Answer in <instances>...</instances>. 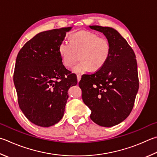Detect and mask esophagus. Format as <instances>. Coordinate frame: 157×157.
I'll use <instances>...</instances> for the list:
<instances>
[{
  "label": "esophagus",
  "mask_w": 157,
  "mask_h": 157,
  "mask_svg": "<svg viewBox=\"0 0 157 157\" xmlns=\"http://www.w3.org/2000/svg\"><path fill=\"white\" fill-rule=\"evenodd\" d=\"M77 78H78V82H79L81 79V75H77Z\"/></svg>",
  "instance_id": "34e87169"
}]
</instances>
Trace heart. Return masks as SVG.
Returning a JSON list of instances; mask_svg holds the SVG:
<instances>
[{
    "mask_svg": "<svg viewBox=\"0 0 157 157\" xmlns=\"http://www.w3.org/2000/svg\"><path fill=\"white\" fill-rule=\"evenodd\" d=\"M70 42L62 41L58 51L65 67H73L79 59L81 62L73 68L76 73H83L89 70L98 71L109 58L110 44L108 38L99 36L93 31L82 30L73 34Z\"/></svg>",
    "mask_w": 157,
    "mask_h": 157,
    "instance_id": "1",
    "label": "heart"
}]
</instances>
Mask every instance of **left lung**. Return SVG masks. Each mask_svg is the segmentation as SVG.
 I'll list each match as a JSON object with an SVG mask.
<instances>
[{
	"instance_id": "8db88e82",
	"label": "left lung",
	"mask_w": 157,
	"mask_h": 157,
	"mask_svg": "<svg viewBox=\"0 0 157 157\" xmlns=\"http://www.w3.org/2000/svg\"><path fill=\"white\" fill-rule=\"evenodd\" d=\"M90 28L104 34L110 53L101 69L82 77L79 86L84 103L91 110V120L111 127L125 120L133 108L139 86L136 56L115 29L95 25Z\"/></svg>"
}]
</instances>
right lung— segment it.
Instances as JSON below:
<instances>
[{
    "mask_svg": "<svg viewBox=\"0 0 157 157\" xmlns=\"http://www.w3.org/2000/svg\"><path fill=\"white\" fill-rule=\"evenodd\" d=\"M71 27L46 31L25 44L13 72L19 107L37 126L49 127L62 118L69 88L76 76L62 64L58 47Z\"/></svg>",
    "mask_w": 157,
    "mask_h": 157,
    "instance_id": "right-lung-1",
    "label": "right lung"
}]
</instances>
